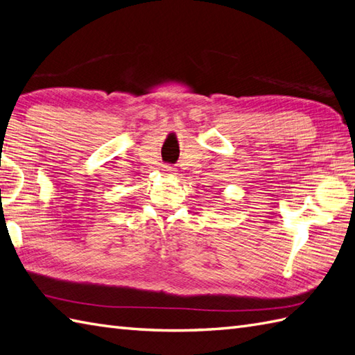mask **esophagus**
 Segmentation results:
<instances>
[{"instance_id": "1", "label": "esophagus", "mask_w": 355, "mask_h": 355, "mask_svg": "<svg viewBox=\"0 0 355 355\" xmlns=\"http://www.w3.org/2000/svg\"><path fill=\"white\" fill-rule=\"evenodd\" d=\"M175 168H173V167H170V165H164V167H162V173H164V175H175Z\"/></svg>"}]
</instances>
